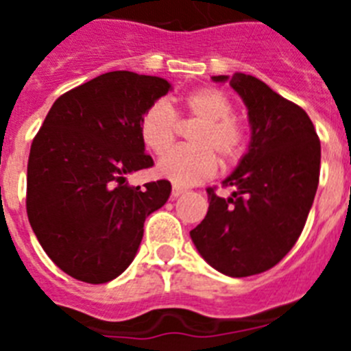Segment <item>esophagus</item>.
Returning <instances> with one entry per match:
<instances>
[{
  "instance_id": "esophagus-1",
  "label": "esophagus",
  "mask_w": 351,
  "mask_h": 351,
  "mask_svg": "<svg viewBox=\"0 0 351 351\" xmlns=\"http://www.w3.org/2000/svg\"><path fill=\"white\" fill-rule=\"evenodd\" d=\"M182 193H184V188H181V186H173V188H172V198L181 197Z\"/></svg>"
}]
</instances>
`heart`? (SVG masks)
I'll return each mask as SVG.
<instances>
[{
  "label": "heart",
  "instance_id": "heart-1",
  "mask_svg": "<svg viewBox=\"0 0 351 351\" xmlns=\"http://www.w3.org/2000/svg\"><path fill=\"white\" fill-rule=\"evenodd\" d=\"M184 110L200 121L188 147H176L158 163V173L176 186H193L213 178L218 169V154L230 163L241 158L246 147L243 125L230 116L232 104L221 91L197 89L184 98ZM141 138L149 151L163 154L173 144L178 117L170 104L154 101L138 125Z\"/></svg>",
  "mask_w": 351,
  "mask_h": 351
}]
</instances>
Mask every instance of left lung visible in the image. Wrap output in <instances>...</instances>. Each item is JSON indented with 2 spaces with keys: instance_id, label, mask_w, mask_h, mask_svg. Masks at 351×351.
<instances>
[{
  "instance_id": "1",
  "label": "left lung",
  "mask_w": 351,
  "mask_h": 351,
  "mask_svg": "<svg viewBox=\"0 0 351 351\" xmlns=\"http://www.w3.org/2000/svg\"><path fill=\"white\" fill-rule=\"evenodd\" d=\"M226 82L247 108L250 145L223 181L228 198L207 190L209 209L190 232L210 267L232 278L269 271L297 243L320 178V141L299 105L246 73L214 75Z\"/></svg>"
}]
</instances>
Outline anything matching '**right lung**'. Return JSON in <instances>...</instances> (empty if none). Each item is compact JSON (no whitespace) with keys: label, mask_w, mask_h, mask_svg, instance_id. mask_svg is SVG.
<instances>
[{"label":"right lung","mask_w":351,"mask_h":351,"mask_svg":"<svg viewBox=\"0 0 351 351\" xmlns=\"http://www.w3.org/2000/svg\"><path fill=\"white\" fill-rule=\"evenodd\" d=\"M172 89L161 77L108 71L54 101L31 144L26 209L49 258L84 283L112 281L133 262L149 214L165 206V179L126 176L154 165L138 125Z\"/></svg>","instance_id":"right-lung-1"}]
</instances>
